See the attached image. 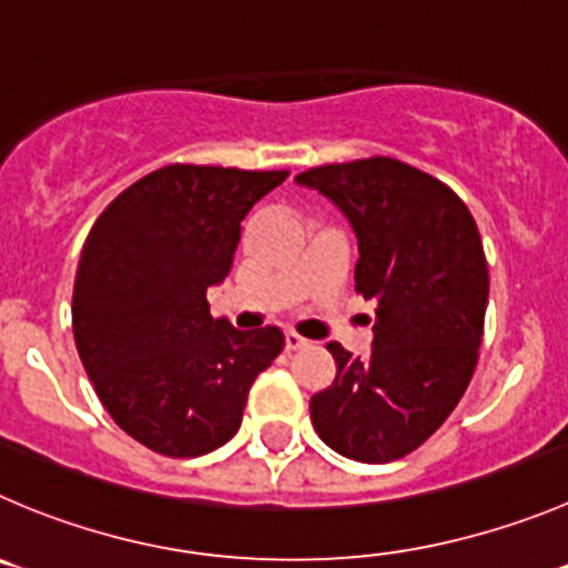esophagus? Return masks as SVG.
I'll list each match as a JSON object with an SVG mask.
<instances>
[{"label": "esophagus", "mask_w": 568, "mask_h": 568, "mask_svg": "<svg viewBox=\"0 0 568 568\" xmlns=\"http://www.w3.org/2000/svg\"><path fill=\"white\" fill-rule=\"evenodd\" d=\"M284 345H287V351H298L304 348V345H310V339H304L295 332H284Z\"/></svg>", "instance_id": "1"}]
</instances>
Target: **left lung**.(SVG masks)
<instances>
[{
    "instance_id": "left-lung-1",
    "label": "left lung",
    "mask_w": 568,
    "mask_h": 568,
    "mask_svg": "<svg viewBox=\"0 0 568 568\" xmlns=\"http://www.w3.org/2000/svg\"><path fill=\"white\" fill-rule=\"evenodd\" d=\"M295 181L348 217L356 293L376 306L371 354L328 343L337 376L310 402L328 449L359 463L409 455L449 418L477 368L488 262L468 206L404 161L312 166Z\"/></svg>"
}]
</instances>
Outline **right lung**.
Segmentation results:
<instances>
[{
	"label": "right lung",
	"instance_id": "1",
	"mask_svg": "<svg viewBox=\"0 0 568 568\" xmlns=\"http://www.w3.org/2000/svg\"><path fill=\"white\" fill-rule=\"evenodd\" d=\"M287 175L161 166L85 236L72 295L80 362L108 415L159 455L229 443L251 385L284 348L278 326L240 332L212 317L206 290L234 267L245 214Z\"/></svg>",
	"mask_w": 568,
	"mask_h": 568
}]
</instances>
